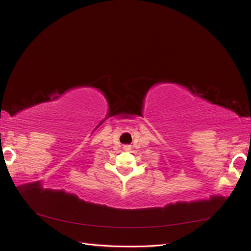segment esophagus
<instances>
[{"label":"esophagus","mask_w":251,"mask_h":251,"mask_svg":"<svg viewBox=\"0 0 251 251\" xmlns=\"http://www.w3.org/2000/svg\"><path fill=\"white\" fill-rule=\"evenodd\" d=\"M124 150L125 151H130L131 150V146H128V144H126V146H124Z\"/></svg>","instance_id":"obj_1"}]
</instances>
